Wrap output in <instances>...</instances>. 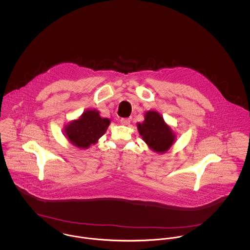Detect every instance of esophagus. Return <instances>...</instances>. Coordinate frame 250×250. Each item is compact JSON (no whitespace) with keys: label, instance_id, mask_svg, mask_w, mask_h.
Instances as JSON below:
<instances>
[{"label":"esophagus","instance_id":"34e87169","mask_svg":"<svg viewBox=\"0 0 250 250\" xmlns=\"http://www.w3.org/2000/svg\"><path fill=\"white\" fill-rule=\"evenodd\" d=\"M120 122H121L122 125H127L130 124V119H128V118H122V119L120 120Z\"/></svg>","mask_w":250,"mask_h":250}]
</instances>
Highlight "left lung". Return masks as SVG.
Segmentation results:
<instances>
[{"label": "left lung", "mask_w": 250, "mask_h": 250, "mask_svg": "<svg viewBox=\"0 0 250 250\" xmlns=\"http://www.w3.org/2000/svg\"><path fill=\"white\" fill-rule=\"evenodd\" d=\"M138 130L145 143L159 154L166 153L175 142L174 132L155 110L145 113L143 123H138Z\"/></svg>", "instance_id": "left-lung-1"}]
</instances>
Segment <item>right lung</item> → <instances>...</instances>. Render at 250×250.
<instances>
[{
  "mask_svg": "<svg viewBox=\"0 0 250 250\" xmlns=\"http://www.w3.org/2000/svg\"><path fill=\"white\" fill-rule=\"evenodd\" d=\"M110 124L107 118H101L96 109L84 111L79 119L74 120L64 127V135L75 146L87 149L105 134Z\"/></svg>",
  "mask_w": 250,
  "mask_h": 250,
  "instance_id": "right-lung-1",
  "label": "right lung"
}]
</instances>
